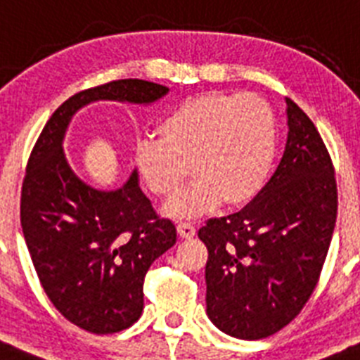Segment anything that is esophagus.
<instances>
[{"instance_id":"1","label":"esophagus","mask_w":360,"mask_h":360,"mask_svg":"<svg viewBox=\"0 0 360 360\" xmlns=\"http://www.w3.org/2000/svg\"><path fill=\"white\" fill-rule=\"evenodd\" d=\"M177 232H179L181 238H194L195 236L194 223L181 221L179 225H177Z\"/></svg>"}]
</instances>
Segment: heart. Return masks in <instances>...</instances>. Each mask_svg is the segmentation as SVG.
I'll list each match as a JSON object with an SVG mask.
<instances>
[{"label":"heart","instance_id":"obj_1","mask_svg":"<svg viewBox=\"0 0 360 360\" xmlns=\"http://www.w3.org/2000/svg\"><path fill=\"white\" fill-rule=\"evenodd\" d=\"M159 139L135 148V170L153 195L179 194L190 170L194 183L168 205V214L192 217L223 201L240 207L265 188L276 161V122L267 102L241 93L186 98L157 126Z\"/></svg>","mask_w":360,"mask_h":360}]
</instances>
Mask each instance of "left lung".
Wrapping results in <instances>:
<instances>
[{
    "label": "left lung",
    "mask_w": 360,
    "mask_h": 360,
    "mask_svg": "<svg viewBox=\"0 0 360 360\" xmlns=\"http://www.w3.org/2000/svg\"><path fill=\"white\" fill-rule=\"evenodd\" d=\"M288 144L265 188L240 212L210 217L207 315L223 333L267 339L297 319L319 283L337 221V181L319 129L291 98Z\"/></svg>",
    "instance_id": "obj_1"
}]
</instances>
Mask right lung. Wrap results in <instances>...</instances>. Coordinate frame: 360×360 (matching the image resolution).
I'll use <instances>...</instances> for the list:
<instances>
[{
    "label": "right lung",
    "instance_id": "1",
    "mask_svg": "<svg viewBox=\"0 0 360 360\" xmlns=\"http://www.w3.org/2000/svg\"><path fill=\"white\" fill-rule=\"evenodd\" d=\"M161 84L124 78L89 87L63 102L32 148L21 186V229L45 295L71 324L95 335L119 333L144 307V276L177 240L137 183V172L113 192L87 186L62 150L75 111L93 101L150 104Z\"/></svg>",
    "mask_w": 360,
    "mask_h": 360
}]
</instances>
